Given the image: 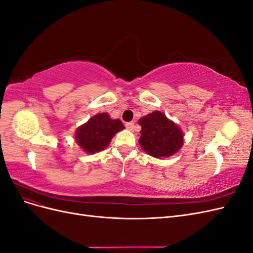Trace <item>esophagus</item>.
Wrapping results in <instances>:
<instances>
[{
	"instance_id": "obj_1",
	"label": "esophagus",
	"mask_w": 253,
	"mask_h": 253,
	"mask_svg": "<svg viewBox=\"0 0 253 253\" xmlns=\"http://www.w3.org/2000/svg\"><path fill=\"white\" fill-rule=\"evenodd\" d=\"M134 126H135V124L133 121H131V122H126V127L127 128V129H129V131H133L134 129Z\"/></svg>"
}]
</instances>
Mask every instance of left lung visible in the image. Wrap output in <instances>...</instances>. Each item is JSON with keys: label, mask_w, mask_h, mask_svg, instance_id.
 Masks as SVG:
<instances>
[{"label": "left lung", "mask_w": 253, "mask_h": 253, "mask_svg": "<svg viewBox=\"0 0 253 253\" xmlns=\"http://www.w3.org/2000/svg\"><path fill=\"white\" fill-rule=\"evenodd\" d=\"M141 126L139 143L149 155L163 158L175 154L182 145L180 128L162 112L155 111L139 120Z\"/></svg>", "instance_id": "8db88e82"}]
</instances>
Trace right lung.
Segmentation results:
<instances>
[{
    "instance_id": "add662e5",
    "label": "right lung",
    "mask_w": 253,
    "mask_h": 253,
    "mask_svg": "<svg viewBox=\"0 0 253 253\" xmlns=\"http://www.w3.org/2000/svg\"><path fill=\"white\" fill-rule=\"evenodd\" d=\"M125 128L119 119H111L108 114H97L76 132V141L88 154H95L108 147L114 135Z\"/></svg>"
}]
</instances>
